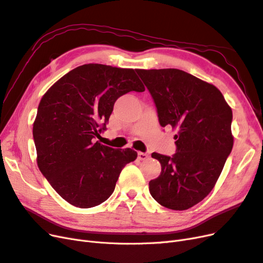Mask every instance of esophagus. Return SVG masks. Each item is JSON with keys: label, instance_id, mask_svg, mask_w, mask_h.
Returning <instances> with one entry per match:
<instances>
[{"label": "esophagus", "instance_id": "obj_1", "mask_svg": "<svg viewBox=\"0 0 263 263\" xmlns=\"http://www.w3.org/2000/svg\"><path fill=\"white\" fill-rule=\"evenodd\" d=\"M138 159L140 161H145V160H148L149 159V155L148 154H145V153H138Z\"/></svg>", "mask_w": 263, "mask_h": 263}]
</instances>
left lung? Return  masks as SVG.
I'll return each instance as SVG.
<instances>
[{
    "instance_id": "1",
    "label": "left lung",
    "mask_w": 263,
    "mask_h": 263,
    "mask_svg": "<svg viewBox=\"0 0 263 263\" xmlns=\"http://www.w3.org/2000/svg\"><path fill=\"white\" fill-rule=\"evenodd\" d=\"M153 97L159 123L177 129V153H153L161 173L149 192L164 208L184 211L208 196L232 153V108L221 92L179 69H136Z\"/></svg>"
}]
</instances>
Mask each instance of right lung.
I'll use <instances>...</instances> for the list:
<instances>
[{"label":"right lung","mask_w":263,"mask_h":263,"mask_svg":"<svg viewBox=\"0 0 263 263\" xmlns=\"http://www.w3.org/2000/svg\"><path fill=\"white\" fill-rule=\"evenodd\" d=\"M130 91H145L136 70L87 63L60 78L39 102L33 125L37 165L71 205L90 209L106 201L124 166L137 158L130 148L94 140L115 101Z\"/></svg>","instance_id":"obj_1"}]
</instances>
